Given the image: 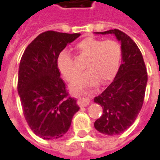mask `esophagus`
<instances>
[{
    "label": "esophagus",
    "mask_w": 160,
    "mask_h": 160,
    "mask_svg": "<svg viewBox=\"0 0 160 160\" xmlns=\"http://www.w3.org/2000/svg\"><path fill=\"white\" fill-rule=\"evenodd\" d=\"M89 104H90V100H89V98L80 97L79 98V99H78V104L80 105V107H85V106H87Z\"/></svg>",
    "instance_id": "1"
}]
</instances>
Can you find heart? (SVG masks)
Wrapping results in <instances>:
<instances>
[{
  "label": "heart",
  "mask_w": 160,
  "mask_h": 160,
  "mask_svg": "<svg viewBox=\"0 0 160 160\" xmlns=\"http://www.w3.org/2000/svg\"><path fill=\"white\" fill-rule=\"evenodd\" d=\"M75 49L80 56L87 58L82 73L71 89L79 91L86 86H95L101 80L107 83L114 79L118 72L122 60V49L119 42L113 39L103 40L94 37H87L77 42ZM57 68L64 79L73 82L80 73V69L68 51L62 50L57 57Z\"/></svg>",
  "instance_id": "heart-1"
}]
</instances>
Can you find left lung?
I'll return each mask as SVG.
<instances>
[{"label": "left lung", "instance_id": "8db88e82", "mask_svg": "<svg viewBox=\"0 0 160 160\" xmlns=\"http://www.w3.org/2000/svg\"><path fill=\"white\" fill-rule=\"evenodd\" d=\"M100 34H114L121 42L122 64L114 80L94 98L103 107V115L94 122L100 133L117 135L134 123L143 105L148 72L143 56L136 43L118 29Z\"/></svg>", "mask_w": 160, "mask_h": 160}]
</instances>
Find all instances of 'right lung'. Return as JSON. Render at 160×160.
<instances>
[{
    "label": "right lung",
    "instance_id": "obj_1",
    "mask_svg": "<svg viewBox=\"0 0 160 160\" xmlns=\"http://www.w3.org/2000/svg\"><path fill=\"white\" fill-rule=\"evenodd\" d=\"M80 36L44 32L26 47L20 60L18 92L24 117L33 133L44 140L62 137L80 110L57 68L60 53Z\"/></svg>",
    "mask_w": 160,
    "mask_h": 160
}]
</instances>
